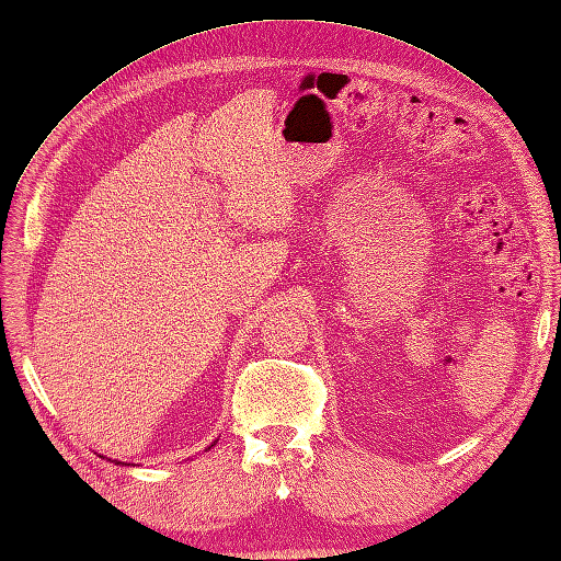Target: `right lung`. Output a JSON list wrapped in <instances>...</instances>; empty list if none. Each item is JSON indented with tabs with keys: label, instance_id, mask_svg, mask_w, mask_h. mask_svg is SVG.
Instances as JSON below:
<instances>
[{
	"label": "right lung",
	"instance_id": "add662e5",
	"mask_svg": "<svg viewBox=\"0 0 561 561\" xmlns=\"http://www.w3.org/2000/svg\"><path fill=\"white\" fill-rule=\"evenodd\" d=\"M211 446H214V444H211Z\"/></svg>",
	"mask_w": 561,
	"mask_h": 561
}]
</instances>
